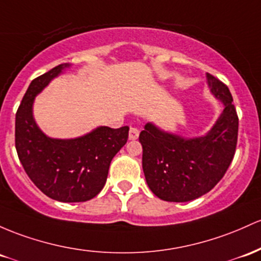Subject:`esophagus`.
Returning a JSON list of instances; mask_svg holds the SVG:
<instances>
[{"label": "esophagus", "mask_w": 261, "mask_h": 261, "mask_svg": "<svg viewBox=\"0 0 261 261\" xmlns=\"http://www.w3.org/2000/svg\"><path fill=\"white\" fill-rule=\"evenodd\" d=\"M139 137V130L135 127H131L130 131H128V140H136Z\"/></svg>", "instance_id": "34e87169"}]
</instances>
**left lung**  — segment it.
Segmentation results:
<instances>
[{"label": "left lung", "mask_w": 261, "mask_h": 261, "mask_svg": "<svg viewBox=\"0 0 261 261\" xmlns=\"http://www.w3.org/2000/svg\"><path fill=\"white\" fill-rule=\"evenodd\" d=\"M211 93L223 111L205 135L185 137L147 122L140 134L142 170L154 196L167 202H190L208 193L233 161L238 115L228 87L207 73Z\"/></svg>", "instance_id": "1"}]
</instances>
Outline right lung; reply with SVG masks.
<instances>
[{"instance_id":"obj_1","label":"right lung","mask_w":261,"mask_h":261,"mask_svg":"<svg viewBox=\"0 0 261 261\" xmlns=\"http://www.w3.org/2000/svg\"><path fill=\"white\" fill-rule=\"evenodd\" d=\"M70 68L59 64L28 87L16 114V150L25 173L45 196L59 202H85L99 194L114 156L128 137V127L98 126L74 139L45 135L33 116L36 96Z\"/></svg>"}]
</instances>
